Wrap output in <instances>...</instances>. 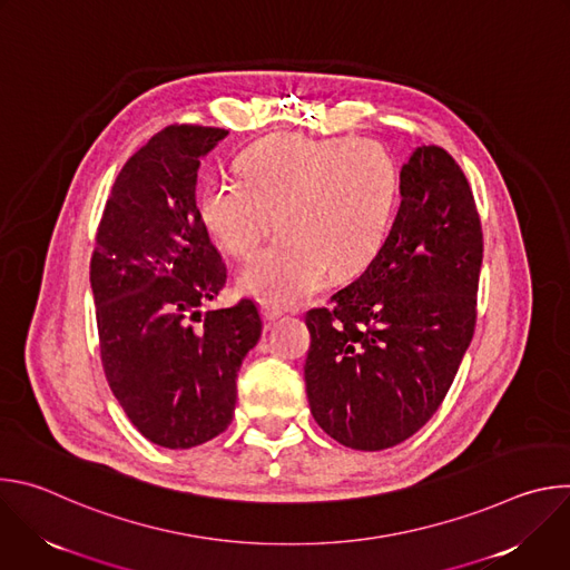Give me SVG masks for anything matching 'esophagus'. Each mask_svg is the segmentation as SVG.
<instances>
[{
    "label": "esophagus",
    "mask_w": 570,
    "mask_h": 570,
    "mask_svg": "<svg viewBox=\"0 0 570 570\" xmlns=\"http://www.w3.org/2000/svg\"><path fill=\"white\" fill-rule=\"evenodd\" d=\"M262 315H264V322H266V324H273L277 317L284 315V311H282L279 306L266 302V304H262Z\"/></svg>",
    "instance_id": "1"
}]
</instances>
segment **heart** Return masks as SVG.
<instances>
[{"mask_svg":"<svg viewBox=\"0 0 570 570\" xmlns=\"http://www.w3.org/2000/svg\"><path fill=\"white\" fill-rule=\"evenodd\" d=\"M236 169L238 178L200 189L198 212L236 259L257 255L277 223L279 238L238 277L264 302H302L330 271L352 275L381 250L399 191V171L383 144L275 135L243 153Z\"/></svg>","mask_w":570,"mask_h":570,"instance_id":"1","label":"heart"}]
</instances>
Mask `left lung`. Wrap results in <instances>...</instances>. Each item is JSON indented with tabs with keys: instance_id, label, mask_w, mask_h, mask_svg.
Masks as SVG:
<instances>
[{
	"instance_id": "8db88e82",
	"label": "left lung",
	"mask_w": 570,
	"mask_h": 570,
	"mask_svg": "<svg viewBox=\"0 0 570 570\" xmlns=\"http://www.w3.org/2000/svg\"><path fill=\"white\" fill-rule=\"evenodd\" d=\"M399 178L376 257L304 320L313 420L356 451L396 446L435 415L475 330L482 227L462 169L420 146Z\"/></svg>"
}]
</instances>
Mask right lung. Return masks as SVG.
<instances>
[{
	"instance_id": "right-lung-1",
	"label": "right lung",
	"mask_w": 570,
	"mask_h": 570,
	"mask_svg": "<svg viewBox=\"0 0 570 570\" xmlns=\"http://www.w3.org/2000/svg\"><path fill=\"white\" fill-rule=\"evenodd\" d=\"M225 137L196 124L153 135L112 185L90 262L106 379L132 426L165 449L229 426L240 361L262 336L253 299L200 311L227 268L200 220L196 178Z\"/></svg>"
}]
</instances>
